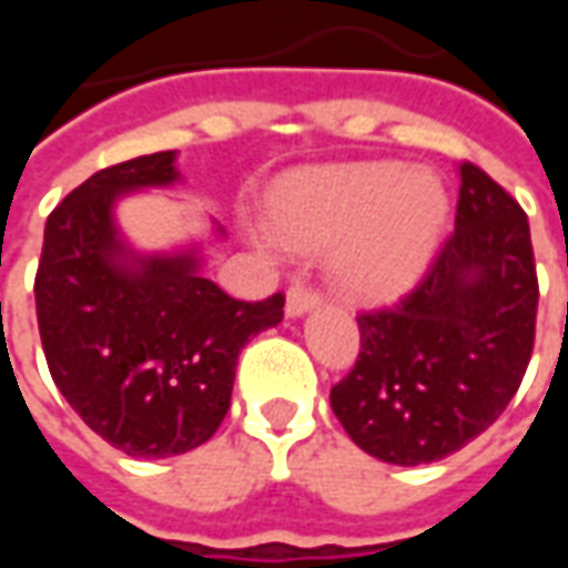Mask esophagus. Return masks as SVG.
<instances>
[{
  "instance_id": "esophagus-1",
  "label": "esophagus",
  "mask_w": 568,
  "mask_h": 568,
  "mask_svg": "<svg viewBox=\"0 0 568 568\" xmlns=\"http://www.w3.org/2000/svg\"><path fill=\"white\" fill-rule=\"evenodd\" d=\"M316 304H320V295L304 288V285H292V288L285 292V316H288V320L304 316V313H310Z\"/></svg>"
}]
</instances>
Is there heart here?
<instances>
[{
    "label": "heart",
    "instance_id": "b5f03b06",
    "mask_svg": "<svg viewBox=\"0 0 568 568\" xmlns=\"http://www.w3.org/2000/svg\"><path fill=\"white\" fill-rule=\"evenodd\" d=\"M447 212L438 175L393 161L301 170L267 203L273 234L285 246H332L334 285L365 304L395 301L419 283Z\"/></svg>",
    "mask_w": 568,
    "mask_h": 568
}]
</instances>
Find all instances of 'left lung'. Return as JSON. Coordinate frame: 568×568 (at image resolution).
I'll return each instance as SVG.
<instances>
[{"label":"left lung","instance_id":"obj_1","mask_svg":"<svg viewBox=\"0 0 568 568\" xmlns=\"http://www.w3.org/2000/svg\"><path fill=\"white\" fill-rule=\"evenodd\" d=\"M536 307L526 212L475 163H459L456 231L398 307L358 316L362 349L332 389L334 417L381 463L463 450L524 381Z\"/></svg>","mask_w":568,"mask_h":568}]
</instances>
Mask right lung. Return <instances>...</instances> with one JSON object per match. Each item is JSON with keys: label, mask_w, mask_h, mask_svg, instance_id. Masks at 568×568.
Segmentation results:
<instances>
[{"label": "right lung", "mask_w": 568, "mask_h": 568, "mask_svg": "<svg viewBox=\"0 0 568 568\" xmlns=\"http://www.w3.org/2000/svg\"><path fill=\"white\" fill-rule=\"evenodd\" d=\"M182 179L175 151L142 154L81 182L44 224L36 313L69 407L133 459H163L215 435L248 337L283 322V295L234 301L203 276V243L136 252L118 203ZM212 236H224L212 222Z\"/></svg>", "instance_id": "add662e5"}]
</instances>
